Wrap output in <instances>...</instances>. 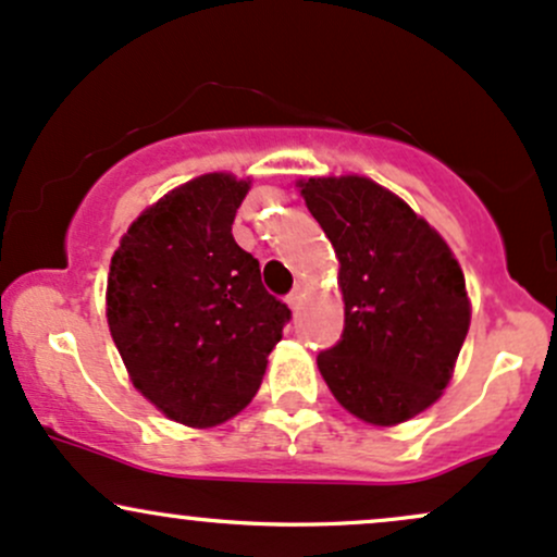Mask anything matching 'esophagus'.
<instances>
[{
	"instance_id": "esophagus-1",
	"label": "esophagus",
	"mask_w": 557,
	"mask_h": 557,
	"mask_svg": "<svg viewBox=\"0 0 557 557\" xmlns=\"http://www.w3.org/2000/svg\"><path fill=\"white\" fill-rule=\"evenodd\" d=\"M302 297H305V286L297 284L295 289L289 292V297H286V302H289L292 310H299V305H302Z\"/></svg>"
}]
</instances>
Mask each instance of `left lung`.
Segmentation results:
<instances>
[{
  "mask_svg": "<svg viewBox=\"0 0 557 557\" xmlns=\"http://www.w3.org/2000/svg\"><path fill=\"white\" fill-rule=\"evenodd\" d=\"M302 197L339 258L345 329L318 355L352 416L395 426L440 399L471 305L458 260L403 199L371 178H310Z\"/></svg>",
  "mask_w": 557,
  "mask_h": 557,
  "instance_id": "8db88e82",
  "label": "left lung"
}]
</instances>
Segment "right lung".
<instances>
[{
    "label": "right lung",
    "mask_w": 557,
    "mask_h": 557,
    "mask_svg": "<svg viewBox=\"0 0 557 557\" xmlns=\"http://www.w3.org/2000/svg\"><path fill=\"white\" fill-rule=\"evenodd\" d=\"M247 191L228 173L178 186L136 218L110 262L112 342L136 389L186 426L245 408L292 318L231 234Z\"/></svg>",
    "instance_id": "obj_1"
}]
</instances>
